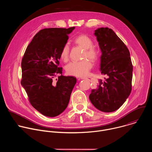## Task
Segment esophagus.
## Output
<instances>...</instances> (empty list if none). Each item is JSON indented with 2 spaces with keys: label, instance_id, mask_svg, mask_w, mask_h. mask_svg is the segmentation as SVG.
<instances>
[{
  "label": "esophagus",
  "instance_id": "34e87169",
  "mask_svg": "<svg viewBox=\"0 0 152 152\" xmlns=\"http://www.w3.org/2000/svg\"><path fill=\"white\" fill-rule=\"evenodd\" d=\"M88 79V80H90V82H92L93 80V78L92 77H80L79 79Z\"/></svg>",
  "mask_w": 152,
  "mask_h": 152
}]
</instances>
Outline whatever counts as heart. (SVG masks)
Here are the masks:
<instances>
[{
  "instance_id": "1",
  "label": "heart",
  "mask_w": 152,
  "mask_h": 152,
  "mask_svg": "<svg viewBox=\"0 0 152 152\" xmlns=\"http://www.w3.org/2000/svg\"><path fill=\"white\" fill-rule=\"evenodd\" d=\"M74 44L84 49L82 54V58H88L94 61L99 56V52L98 49L93 45V40L88 35L85 34H80L76 36L73 39ZM60 58L64 61L67 62L69 58V47L67 45H65L60 52ZM92 63L88 59H84L78 62H72L66 67V72L69 75L83 77L88 75L92 68Z\"/></svg>"
}]
</instances>
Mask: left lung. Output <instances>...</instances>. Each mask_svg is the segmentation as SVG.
Listing matches in <instances>:
<instances>
[{
	"label": "left lung",
	"instance_id": "obj_1",
	"mask_svg": "<svg viewBox=\"0 0 152 152\" xmlns=\"http://www.w3.org/2000/svg\"><path fill=\"white\" fill-rule=\"evenodd\" d=\"M94 35L102 52L101 73L106 77L99 80L89 98L97 110L111 113L119 109L131 94L133 66L127 48L111 29L99 28Z\"/></svg>",
	"mask_w": 152,
	"mask_h": 152
}]
</instances>
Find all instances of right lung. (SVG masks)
I'll return each instance as SVG.
<instances>
[{"label": "right lung", "mask_w": 152, "mask_h": 152, "mask_svg": "<svg viewBox=\"0 0 152 152\" xmlns=\"http://www.w3.org/2000/svg\"><path fill=\"white\" fill-rule=\"evenodd\" d=\"M75 28L40 30L21 61V84L31 105L47 117H56L66 109L76 83V77L62 76V68L58 67L61 50ZM57 74L60 76L54 82L53 79Z\"/></svg>", "instance_id": "right-lung-1"}]
</instances>
